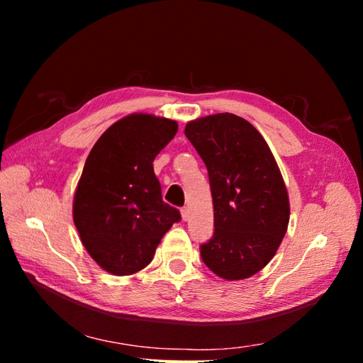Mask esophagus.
I'll list each match as a JSON object with an SVG mask.
<instances>
[{
	"instance_id": "1",
	"label": "esophagus",
	"mask_w": 363,
	"mask_h": 363,
	"mask_svg": "<svg viewBox=\"0 0 363 363\" xmlns=\"http://www.w3.org/2000/svg\"><path fill=\"white\" fill-rule=\"evenodd\" d=\"M180 213H182V219H183V221H188V219H189V211H188V208L183 207L182 211H180Z\"/></svg>"
}]
</instances>
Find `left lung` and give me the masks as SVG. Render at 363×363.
<instances>
[{"label":"left lung","mask_w":363,"mask_h":363,"mask_svg":"<svg viewBox=\"0 0 363 363\" xmlns=\"http://www.w3.org/2000/svg\"><path fill=\"white\" fill-rule=\"evenodd\" d=\"M184 135L201 156L213 199L215 232L200 247L206 267L228 281L265 268L289 224V196L267 140L244 118L189 121Z\"/></svg>","instance_id":"obj_1"}]
</instances>
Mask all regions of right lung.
<instances>
[{
    "label": "right lung",
    "instance_id": "right-lung-1",
    "mask_svg": "<svg viewBox=\"0 0 363 363\" xmlns=\"http://www.w3.org/2000/svg\"><path fill=\"white\" fill-rule=\"evenodd\" d=\"M179 124L150 113L116 121L95 142L77 184L72 216L82 244L104 271L144 269L180 212L162 200L152 168Z\"/></svg>",
    "mask_w": 363,
    "mask_h": 363
}]
</instances>
